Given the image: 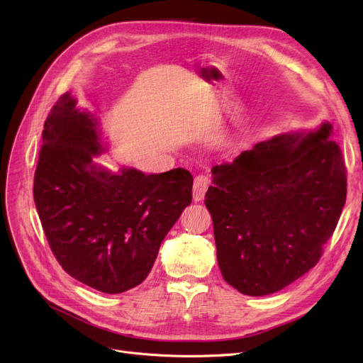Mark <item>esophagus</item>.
Returning a JSON list of instances; mask_svg holds the SVG:
<instances>
[{
    "mask_svg": "<svg viewBox=\"0 0 363 363\" xmlns=\"http://www.w3.org/2000/svg\"><path fill=\"white\" fill-rule=\"evenodd\" d=\"M212 181L207 175H197L194 178V185H193V200L194 201H201L204 199V194L211 186Z\"/></svg>",
    "mask_w": 363,
    "mask_h": 363,
    "instance_id": "1",
    "label": "esophagus"
}]
</instances>
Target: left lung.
Instances as JSON below:
<instances>
[{
	"label": "left lung",
	"mask_w": 363,
	"mask_h": 363,
	"mask_svg": "<svg viewBox=\"0 0 363 363\" xmlns=\"http://www.w3.org/2000/svg\"><path fill=\"white\" fill-rule=\"evenodd\" d=\"M333 126L282 133L213 166L204 204L223 279L247 296L272 294L319 262L347 193Z\"/></svg>",
	"instance_id": "1"
}]
</instances>
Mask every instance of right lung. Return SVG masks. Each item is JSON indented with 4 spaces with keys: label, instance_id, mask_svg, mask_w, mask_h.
Masks as SVG:
<instances>
[{
    "label": "right lung",
    "instance_id": "add662e5",
    "mask_svg": "<svg viewBox=\"0 0 363 363\" xmlns=\"http://www.w3.org/2000/svg\"><path fill=\"white\" fill-rule=\"evenodd\" d=\"M101 148L97 121L63 94L43 130L33 200L50 249L88 287L118 294L150 274L160 244L193 200V175L178 167L121 174L92 160Z\"/></svg>",
    "mask_w": 363,
    "mask_h": 363
}]
</instances>
